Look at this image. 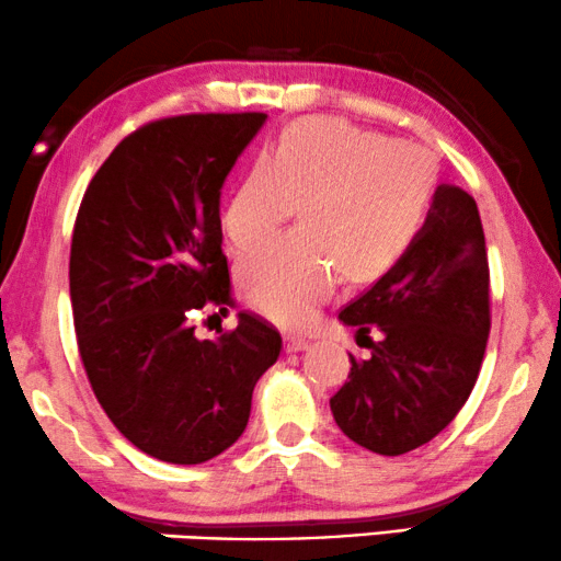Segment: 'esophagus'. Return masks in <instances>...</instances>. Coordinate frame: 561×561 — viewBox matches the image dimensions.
<instances>
[{
	"mask_svg": "<svg viewBox=\"0 0 561 561\" xmlns=\"http://www.w3.org/2000/svg\"><path fill=\"white\" fill-rule=\"evenodd\" d=\"M284 348H287V353H299V351L310 348V337L299 335V333H289L287 337H284Z\"/></svg>",
	"mask_w": 561,
	"mask_h": 561,
	"instance_id": "esophagus-1",
	"label": "esophagus"
}]
</instances>
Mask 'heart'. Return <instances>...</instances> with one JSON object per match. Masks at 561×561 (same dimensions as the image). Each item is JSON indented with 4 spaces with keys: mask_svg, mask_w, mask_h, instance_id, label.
<instances>
[{
    "mask_svg": "<svg viewBox=\"0 0 561 561\" xmlns=\"http://www.w3.org/2000/svg\"><path fill=\"white\" fill-rule=\"evenodd\" d=\"M435 154L343 119L291 124L247 172L224 208L236 247L266 239L299 203L302 228L241 264L249 302L282 325H302L337 282L374 279L407 254L437 193Z\"/></svg>",
    "mask_w": 561,
    "mask_h": 561,
    "instance_id": "1",
    "label": "heart"
}]
</instances>
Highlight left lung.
<instances>
[{"label": "left lung", "instance_id": "8db88e82", "mask_svg": "<svg viewBox=\"0 0 561 561\" xmlns=\"http://www.w3.org/2000/svg\"><path fill=\"white\" fill-rule=\"evenodd\" d=\"M491 277L476 201L437 185L420 236L389 272L337 314L366 337L368 358L330 399L335 424L378 455L437 437L468 401L491 333ZM368 332H378L370 342ZM360 343V341H358Z\"/></svg>", "mask_w": 561, "mask_h": 561}]
</instances>
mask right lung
Returning a JSON list of instances; mask_svg holds the SVG:
<instances>
[{"label":"right lung","instance_id":"1","mask_svg":"<svg viewBox=\"0 0 561 561\" xmlns=\"http://www.w3.org/2000/svg\"><path fill=\"white\" fill-rule=\"evenodd\" d=\"M266 114H187L122 139L85 187L70 243L78 351L99 404L141 453L201 465L243 435L282 335L239 312L216 341L193 312L233 307L220 191Z\"/></svg>","mask_w":561,"mask_h":561}]
</instances>
